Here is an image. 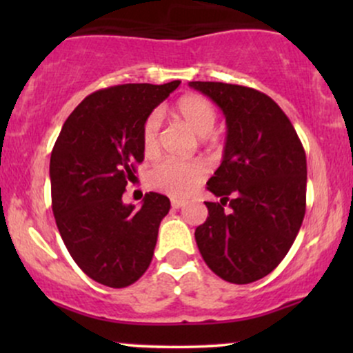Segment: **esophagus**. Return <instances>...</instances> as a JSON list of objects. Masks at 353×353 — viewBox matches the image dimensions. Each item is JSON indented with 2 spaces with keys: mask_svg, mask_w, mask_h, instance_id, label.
<instances>
[{
  "mask_svg": "<svg viewBox=\"0 0 353 353\" xmlns=\"http://www.w3.org/2000/svg\"><path fill=\"white\" fill-rule=\"evenodd\" d=\"M171 205H172V209H181V208H184V201L172 199V201H171Z\"/></svg>",
  "mask_w": 353,
  "mask_h": 353,
  "instance_id": "esophagus-1",
  "label": "esophagus"
}]
</instances>
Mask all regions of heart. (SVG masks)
<instances>
[{"label":"heart","instance_id":"obj_1","mask_svg":"<svg viewBox=\"0 0 353 353\" xmlns=\"http://www.w3.org/2000/svg\"><path fill=\"white\" fill-rule=\"evenodd\" d=\"M174 117L182 121L190 131L199 137H208L216 125V109L208 99L189 94L181 98L172 109ZM143 149L145 156L157 152L159 139V117L151 114L143 124ZM208 176V168L202 161H164L151 169L148 181L154 189L163 190L172 197H188Z\"/></svg>","mask_w":353,"mask_h":353}]
</instances>
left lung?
<instances>
[{"instance_id": "1", "label": "left lung", "mask_w": 353, "mask_h": 353, "mask_svg": "<svg viewBox=\"0 0 353 353\" xmlns=\"http://www.w3.org/2000/svg\"><path fill=\"white\" fill-rule=\"evenodd\" d=\"M189 86L212 99L228 124L222 163L208 181L221 202H205L197 247L221 279L255 282L281 264L302 225L305 151L289 117L264 92L210 81Z\"/></svg>"}]
</instances>
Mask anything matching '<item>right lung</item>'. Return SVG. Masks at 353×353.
<instances>
[{"instance_id": "right-lung-1", "label": "right lung", "mask_w": 353, "mask_h": 353, "mask_svg": "<svg viewBox=\"0 0 353 353\" xmlns=\"http://www.w3.org/2000/svg\"><path fill=\"white\" fill-rule=\"evenodd\" d=\"M181 84H121L89 94L61 129L51 152L56 225L76 264L92 281L123 289L148 270L161 221L171 209L149 192L141 209L123 194L144 161L143 124Z\"/></svg>"}]
</instances>
